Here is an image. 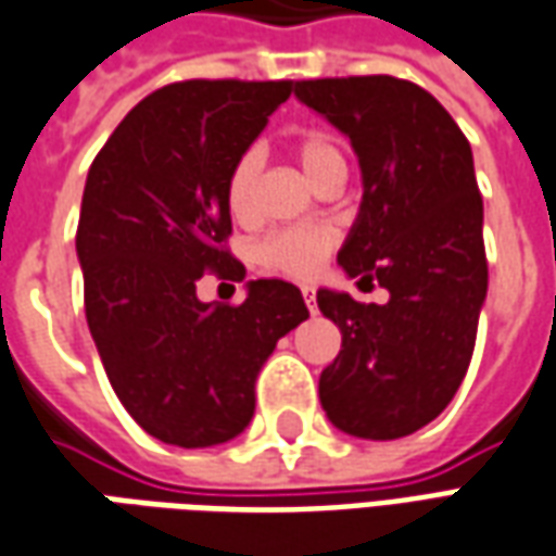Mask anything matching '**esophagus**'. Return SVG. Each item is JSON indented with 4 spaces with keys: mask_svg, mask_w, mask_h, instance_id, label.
<instances>
[{
    "mask_svg": "<svg viewBox=\"0 0 556 556\" xmlns=\"http://www.w3.org/2000/svg\"><path fill=\"white\" fill-rule=\"evenodd\" d=\"M302 296H305V305H308V311L314 314L317 311V296H314V287H302Z\"/></svg>",
    "mask_w": 556,
    "mask_h": 556,
    "instance_id": "1",
    "label": "esophagus"
}]
</instances>
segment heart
Returning a JSON list of instances; mask_svg holds the SVG:
<instances>
[{"label": "heart", "instance_id": "1", "mask_svg": "<svg viewBox=\"0 0 556 556\" xmlns=\"http://www.w3.org/2000/svg\"><path fill=\"white\" fill-rule=\"evenodd\" d=\"M293 155H296L299 167L311 185H320L329 176L348 173V161H344L341 146L323 131L302 134L293 143ZM260 167H263L260 149H245L227 176V206L239 222H251L257 212ZM332 248L334 233L326 227H285V230L263 236L254 248V257H257L260 266L271 271L308 278L320 269V263L329 257Z\"/></svg>", "mask_w": 556, "mask_h": 556}]
</instances>
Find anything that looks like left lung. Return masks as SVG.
Masks as SVG:
<instances>
[{
    "label": "left lung",
    "instance_id": "8db88e82",
    "mask_svg": "<svg viewBox=\"0 0 556 556\" xmlns=\"http://www.w3.org/2000/svg\"><path fill=\"white\" fill-rule=\"evenodd\" d=\"M359 159L362 203L338 251L348 278L377 281L386 305L317 290L341 329L320 374L329 422L362 440H397L437 419L458 392L488 293L473 152L431 92L389 74L296 83Z\"/></svg>",
    "mask_w": 556,
    "mask_h": 556
}]
</instances>
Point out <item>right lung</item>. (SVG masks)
<instances>
[{"label": "right lung", "instance_id": "right-lung-1", "mask_svg": "<svg viewBox=\"0 0 556 556\" xmlns=\"http://www.w3.org/2000/svg\"><path fill=\"white\" fill-rule=\"evenodd\" d=\"M290 92L293 80L170 83L119 122L86 176V323L122 407L161 443L242 434L263 362L308 320L299 287L278 278L248 281L242 305L197 299L203 271L245 278L224 248L227 176Z\"/></svg>", "mask_w": 556, "mask_h": 556}]
</instances>
